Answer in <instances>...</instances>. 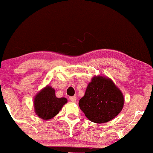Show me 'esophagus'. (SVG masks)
Returning a JSON list of instances; mask_svg holds the SVG:
<instances>
[{"label": "esophagus", "instance_id": "34e87169", "mask_svg": "<svg viewBox=\"0 0 153 153\" xmlns=\"http://www.w3.org/2000/svg\"><path fill=\"white\" fill-rule=\"evenodd\" d=\"M70 100L72 102H76V97L75 96H72V97H70Z\"/></svg>", "mask_w": 153, "mask_h": 153}]
</instances>
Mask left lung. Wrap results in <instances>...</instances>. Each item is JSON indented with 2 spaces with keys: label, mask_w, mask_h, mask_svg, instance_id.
<instances>
[{
  "label": "left lung",
  "mask_w": 153,
  "mask_h": 153,
  "mask_svg": "<svg viewBox=\"0 0 153 153\" xmlns=\"http://www.w3.org/2000/svg\"><path fill=\"white\" fill-rule=\"evenodd\" d=\"M124 105L123 93L108 78L95 76L88 85L79 106L92 122L104 123L111 120Z\"/></svg>",
  "instance_id": "1"
}]
</instances>
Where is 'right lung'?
<instances>
[{"label": "right lung", "instance_id": "right-lung-1", "mask_svg": "<svg viewBox=\"0 0 153 153\" xmlns=\"http://www.w3.org/2000/svg\"><path fill=\"white\" fill-rule=\"evenodd\" d=\"M67 102L68 100L66 98L56 97L55 90L47 85L35 96L34 100L35 113L39 118L49 120L57 115Z\"/></svg>", "mask_w": 153, "mask_h": 153}]
</instances>
